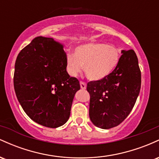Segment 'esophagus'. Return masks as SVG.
I'll use <instances>...</instances> for the list:
<instances>
[{
    "label": "esophagus",
    "instance_id": "1",
    "mask_svg": "<svg viewBox=\"0 0 159 159\" xmlns=\"http://www.w3.org/2000/svg\"><path fill=\"white\" fill-rule=\"evenodd\" d=\"M80 85H81V88L82 90H85V89L87 88V84H86L85 82L81 81L80 82Z\"/></svg>",
    "mask_w": 159,
    "mask_h": 159
}]
</instances>
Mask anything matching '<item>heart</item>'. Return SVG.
<instances>
[{"label": "heart", "mask_w": 159, "mask_h": 159, "mask_svg": "<svg viewBox=\"0 0 159 159\" xmlns=\"http://www.w3.org/2000/svg\"><path fill=\"white\" fill-rule=\"evenodd\" d=\"M120 58V51L116 46L105 43H87L78 45L75 54H66V67L68 74L76 77L84 69L87 77L91 81H99L109 75Z\"/></svg>", "instance_id": "b5f03b06"}]
</instances>
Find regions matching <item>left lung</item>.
Listing matches in <instances>:
<instances>
[{"mask_svg": "<svg viewBox=\"0 0 159 159\" xmlns=\"http://www.w3.org/2000/svg\"><path fill=\"white\" fill-rule=\"evenodd\" d=\"M121 54L119 63L109 75L87 84L90 119L100 129L120 125L130 114L140 93L141 73L135 52L122 50Z\"/></svg>", "mask_w": 159, "mask_h": 159, "instance_id": "left-lung-1", "label": "left lung"}]
</instances>
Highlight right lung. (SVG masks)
Segmentation results:
<instances>
[{
    "mask_svg": "<svg viewBox=\"0 0 159 159\" xmlns=\"http://www.w3.org/2000/svg\"><path fill=\"white\" fill-rule=\"evenodd\" d=\"M14 89L24 111L48 128L65 124L80 84L66 67L63 45L37 36L20 52L16 61Z\"/></svg>",
    "mask_w": 159,
    "mask_h": 159,
    "instance_id": "add662e5",
    "label": "right lung"
}]
</instances>
